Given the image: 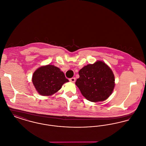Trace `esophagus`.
<instances>
[{
  "label": "esophagus",
  "instance_id": "esophagus-1",
  "mask_svg": "<svg viewBox=\"0 0 146 146\" xmlns=\"http://www.w3.org/2000/svg\"><path fill=\"white\" fill-rule=\"evenodd\" d=\"M70 81L72 83H74L76 82V78H70Z\"/></svg>",
  "mask_w": 146,
  "mask_h": 146
}]
</instances>
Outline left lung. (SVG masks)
I'll return each instance as SVG.
<instances>
[{
  "mask_svg": "<svg viewBox=\"0 0 146 146\" xmlns=\"http://www.w3.org/2000/svg\"><path fill=\"white\" fill-rule=\"evenodd\" d=\"M79 75L76 85L88 101H104L112 94L115 86L114 75L111 68L102 61L84 66L79 71Z\"/></svg>",
  "mask_w": 146,
  "mask_h": 146,
  "instance_id": "obj_1",
  "label": "left lung"
}]
</instances>
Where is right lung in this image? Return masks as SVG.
Wrapping results in <instances>:
<instances>
[{"mask_svg": "<svg viewBox=\"0 0 146 146\" xmlns=\"http://www.w3.org/2000/svg\"><path fill=\"white\" fill-rule=\"evenodd\" d=\"M32 81L38 93L45 96L55 94L63 84L69 82L62 71L51 64L42 66L35 70Z\"/></svg>", "mask_w": 146, "mask_h": 146, "instance_id": "add662e5", "label": "right lung"}]
</instances>
